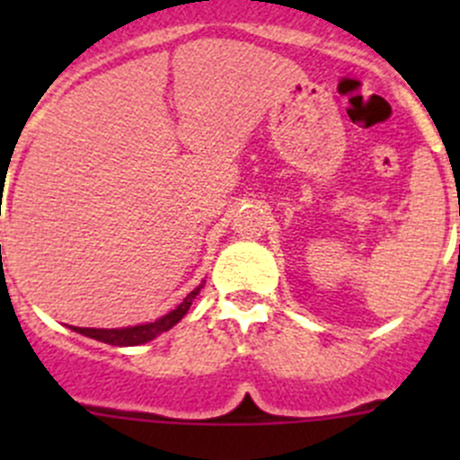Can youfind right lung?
<instances>
[{
  "label": "right lung",
  "instance_id": "1",
  "mask_svg": "<svg viewBox=\"0 0 460 460\" xmlns=\"http://www.w3.org/2000/svg\"><path fill=\"white\" fill-rule=\"evenodd\" d=\"M204 285H198L191 294H187V298L178 305L175 309H171L169 314H164L162 318L153 320V323H144V324H136V327H119V329H93V327H71L73 332L82 333V336L93 338V341L100 342H109V345L115 347H136V345H144V342L153 341L160 333L169 332L173 324H178L180 320L187 316L189 307L193 305L196 296L200 294Z\"/></svg>",
  "mask_w": 460,
  "mask_h": 460
}]
</instances>
